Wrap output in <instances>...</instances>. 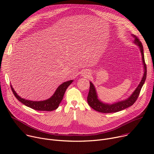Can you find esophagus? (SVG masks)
<instances>
[{
  "instance_id": "esophagus-1",
  "label": "esophagus",
  "mask_w": 154,
  "mask_h": 154,
  "mask_svg": "<svg viewBox=\"0 0 154 154\" xmlns=\"http://www.w3.org/2000/svg\"><path fill=\"white\" fill-rule=\"evenodd\" d=\"M82 76L83 77H88L89 75H90V72L88 71H84L83 72V73L82 74Z\"/></svg>"
}]
</instances>
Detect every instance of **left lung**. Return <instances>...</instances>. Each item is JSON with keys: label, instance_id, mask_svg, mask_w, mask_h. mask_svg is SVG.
Returning a JSON list of instances; mask_svg holds the SVG:
<instances>
[{"label": "left lung", "instance_id": "obj_1", "mask_svg": "<svg viewBox=\"0 0 154 154\" xmlns=\"http://www.w3.org/2000/svg\"><path fill=\"white\" fill-rule=\"evenodd\" d=\"M131 35L134 38L133 44H134L136 45H137L139 47V50H140V52L141 53L142 61H143V65L144 68V73H143V76L141 79V80L140 83H139V85H137L136 88L134 90V91L132 93V94L128 97H127V99L116 102L112 104L106 103L101 101L98 97V96H97L96 87H94L93 83L91 82H90V90H89L88 95L87 97L88 104L91 108H93L94 110L97 112H102V113L117 112L121 111L125 109H127L131 106L137 99L139 93H140V91L146 81V75H147V68H146V65L144 60L143 47L141 42L139 41V40L137 38V37H136L133 34H131Z\"/></svg>", "mask_w": 154, "mask_h": 154}]
</instances>
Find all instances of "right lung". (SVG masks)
I'll return each mask as SVG.
<instances>
[{
	"instance_id": "obj_1",
	"label": "right lung",
	"mask_w": 154,
	"mask_h": 154,
	"mask_svg": "<svg viewBox=\"0 0 154 154\" xmlns=\"http://www.w3.org/2000/svg\"><path fill=\"white\" fill-rule=\"evenodd\" d=\"M73 81L74 80H71L63 82L62 84H61L57 88V89L55 90L54 94L50 97V98L43 101H31L22 98V97L18 95L16 91L14 90L13 88L12 87V85H10V86L11 90L14 95L16 97V98L25 106L32 108L34 110L40 111H52L57 109L60 103L63 99V96L66 89L71 84Z\"/></svg>"
}]
</instances>
